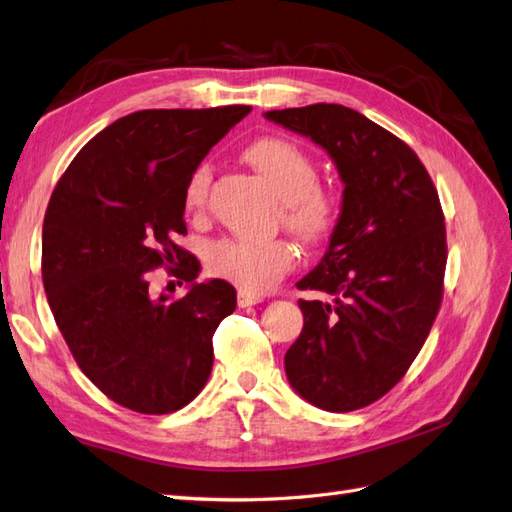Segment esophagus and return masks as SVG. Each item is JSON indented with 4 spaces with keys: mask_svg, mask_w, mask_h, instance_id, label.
Listing matches in <instances>:
<instances>
[{
    "mask_svg": "<svg viewBox=\"0 0 512 512\" xmlns=\"http://www.w3.org/2000/svg\"><path fill=\"white\" fill-rule=\"evenodd\" d=\"M256 303H262L260 295H254V293H250V290H239V306L241 308H250V306H256Z\"/></svg>",
    "mask_w": 512,
    "mask_h": 512,
    "instance_id": "34e87169",
    "label": "esophagus"
}]
</instances>
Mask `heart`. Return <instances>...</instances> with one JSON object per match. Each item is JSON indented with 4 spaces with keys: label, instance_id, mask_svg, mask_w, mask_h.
I'll use <instances>...</instances> for the list:
<instances>
[{
    "label": "heart",
    "instance_id": "obj_1",
    "mask_svg": "<svg viewBox=\"0 0 512 512\" xmlns=\"http://www.w3.org/2000/svg\"><path fill=\"white\" fill-rule=\"evenodd\" d=\"M245 159L267 178L282 198L284 224L306 241H319L329 232L338 211L336 196L319 183V165L308 150L286 137H262L245 148ZM211 168L198 165L185 185L187 213L200 215L209 202ZM209 269L219 278L262 293L295 267L297 252L284 239H222L211 245Z\"/></svg>",
    "mask_w": 512,
    "mask_h": 512
}]
</instances>
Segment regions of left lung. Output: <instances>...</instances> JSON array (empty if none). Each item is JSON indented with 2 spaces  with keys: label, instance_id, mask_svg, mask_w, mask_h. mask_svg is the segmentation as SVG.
I'll use <instances>...</instances> for the list:
<instances>
[{
  "label": "left lung",
  "instance_id": "8db88e82",
  "mask_svg": "<svg viewBox=\"0 0 512 512\" xmlns=\"http://www.w3.org/2000/svg\"><path fill=\"white\" fill-rule=\"evenodd\" d=\"M267 120L306 135L336 163L342 191L329 247L301 290L303 329L284 355L293 390L314 407L347 413L405 377L444 295L446 226L418 155L351 107L273 109Z\"/></svg>",
  "mask_w": 512,
  "mask_h": 512
}]
</instances>
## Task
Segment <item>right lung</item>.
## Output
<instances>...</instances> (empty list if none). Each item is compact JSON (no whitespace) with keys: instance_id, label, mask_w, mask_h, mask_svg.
Returning <instances> with one entry per match:
<instances>
[{"instance_id":"1","label":"right lung","mask_w":512,"mask_h":512,"mask_svg":"<svg viewBox=\"0 0 512 512\" xmlns=\"http://www.w3.org/2000/svg\"><path fill=\"white\" fill-rule=\"evenodd\" d=\"M250 105L142 109L79 150L55 185L43 224V284L53 319L84 375L114 403L148 416L185 407L213 368V334L237 308L224 280L196 282L187 234L191 172ZM178 264V268H172ZM157 266L190 284L153 298Z\"/></svg>"}]
</instances>
